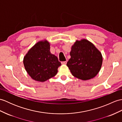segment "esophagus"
Here are the masks:
<instances>
[{
  "label": "esophagus",
  "mask_w": 122,
  "mask_h": 122,
  "mask_svg": "<svg viewBox=\"0 0 122 122\" xmlns=\"http://www.w3.org/2000/svg\"><path fill=\"white\" fill-rule=\"evenodd\" d=\"M66 63H67V62H66V61H63V62H61V64H62V65H66Z\"/></svg>",
  "instance_id": "1"
}]
</instances>
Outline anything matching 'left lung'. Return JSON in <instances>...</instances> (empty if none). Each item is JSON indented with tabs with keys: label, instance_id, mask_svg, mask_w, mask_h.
<instances>
[{
	"label": "left lung",
	"instance_id": "obj_1",
	"mask_svg": "<svg viewBox=\"0 0 122 122\" xmlns=\"http://www.w3.org/2000/svg\"><path fill=\"white\" fill-rule=\"evenodd\" d=\"M70 54L71 58L66 66L74 77L86 81L95 77L99 72L102 64V56L87 39L76 40Z\"/></svg>",
	"mask_w": 122,
	"mask_h": 122
}]
</instances>
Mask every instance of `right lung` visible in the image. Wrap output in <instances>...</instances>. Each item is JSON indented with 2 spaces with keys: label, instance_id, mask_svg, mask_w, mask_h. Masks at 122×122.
Listing matches in <instances>:
<instances>
[{
  "label": "right lung",
  "instance_id": "right-lung-1",
  "mask_svg": "<svg viewBox=\"0 0 122 122\" xmlns=\"http://www.w3.org/2000/svg\"><path fill=\"white\" fill-rule=\"evenodd\" d=\"M50 42L46 39L37 42L24 56L25 70L33 80L44 82L55 76L61 64L50 51Z\"/></svg>",
  "mask_w": 122,
  "mask_h": 122
}]
</instances>
